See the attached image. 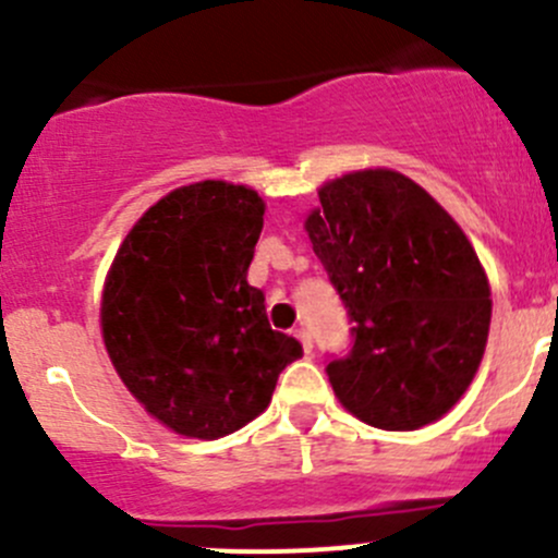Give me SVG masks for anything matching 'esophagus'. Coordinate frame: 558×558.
Masks as SVG:
<instances>
[{"instance_id": "1", "label": "esophagus", "mask_w": 558, "mask_h": 558, "mask_svg": "<svg viewBox=\"0 0 558 558\" xmlns=\"http://www.w3.org/2000/svg\"><path fill=\"white\" fill-rule=\"evenodd\" d=\"M294 335H296V340L302 342V348H305V353H311V351H313V337H311V331H307L305 326H300V329H296Z\"/></svg>"}]
</instances>
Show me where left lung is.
I'll return each mask as SVG.
<instances>
[{
  "label": "left lung",
  "instance_id": "1",
  "mask_svg": "<svg viewBox=\"0 0 558 558\" xmlns=\"http://www.w3.org/2000/svg\"><path fill=\"white\" fill-rule=\"evenodd\" d=\"M318 199L305 232L356 320L348 359L326 367L335 397L388 432L435 424L486 351L492 286L475 247L429 191L397 170L326 180Z\"/></svg>",
  "mask_w": 558,
  "mask_h": 558
}]
</instances>
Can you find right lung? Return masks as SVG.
I'll return each mask as SVG.
<instances>
[{"label":"right lung","instance_id":"obj_1","mask_svg":"<svg viewBox=\"0 0 558 558\" xmlns=\"http://www.w3.org/2000/svg\"><path fill=\"white\" fill-rule=\"evenodd\" d=\"M264 210L251 185H180L137 218L107 269V356L145 413L180 437L243 429L302 356L294 337L272 331L264 294L247 283Z\"/></svg>","mask_w":558,"mask_h":558}]
</instances>
